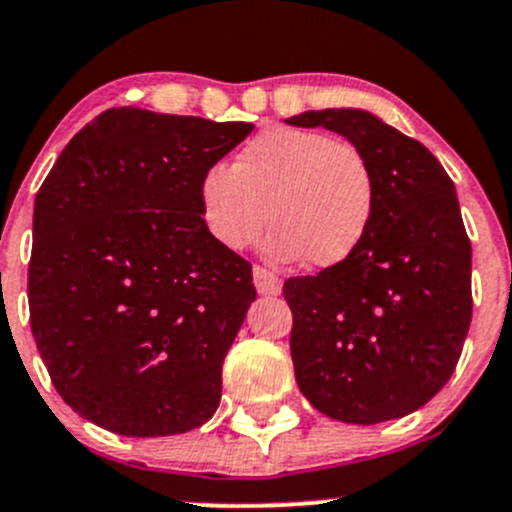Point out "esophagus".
Here are the masks:
<instances>
[{
    "label": "esophagus",
    "instance_id": "1",
    "mask_svg": "<svg viewBox=\"0 0 512 512\" xmlns=\"http://www.w3.org/2000/svg\"><path fill=\"white\" fill-rule=\"evenodd\" d=\"M252 280H255L257 292L265 294V297H275V294L282 292V280L275 275V272L265 270V267H255L252 270Z\"/></svg>",
    "mask_w": 512,
    "mask_h": 512
}]
</instances>
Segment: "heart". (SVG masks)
Listing matches in <instances>:
<instances>
[{"mask_svg":"<svg viewBox=\"0 0 512 512\" xmlns=\"http://www.w3.org/2000/svg\"><path fill=\"white\" fill-rule=\"evenodd\" d=\"M267 255L312 267L344 265L374 220L376 185L352 143L309 128L275 126L252 138L232 168L200 178V215L227 250H247L267 227Z\"/></svg>","mask_w":512,"mask_h":512,"instance_id":"b5f03b06","label":"heart"}]
</instances>
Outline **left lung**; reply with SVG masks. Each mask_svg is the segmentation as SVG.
<instances>
[{"label": "left lung", "mask_w": 512, "mask_h": 512, "mask_svg": "<svg viewBox=\"0 0 512 512\" xmlns=\"http://www.w3.org/2000/svg\"><path fill=\"white\" fill-rule=\"evenodd\" d=\"M287 123L347 138L376 185L359 250L282 289L299 391L344 423L411 414L451 379L471 327V240L456 185L423 143L364 108L304 111Z\"/></svg>", "instance_id": "1"}]
</instances>
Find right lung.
<instances>
[{"instance_id":"1","label":"right lung","mask_w":512,"mask_h":512,"mask_svg":"<svg viewBox=\"0 0 512 512\" xmlns=\"http://www.w3.org/2000/svg\"><path fill=\"white\" fill-rule=\"evenodd\" d=\"M108 108L56 158L34 203L29 314L61 399L133 438L215 414L223 361L257 292L200 215V178L252 133Z\"/></svg>"}]
</instances>
